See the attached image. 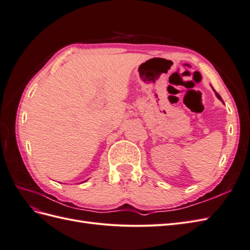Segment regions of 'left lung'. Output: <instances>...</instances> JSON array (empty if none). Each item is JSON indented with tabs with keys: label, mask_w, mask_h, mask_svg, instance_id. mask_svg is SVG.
I'll return each mask as SVG.
<instances>
[{
	"label": "left lung",
	"mask_w": 250,
	"mask_h": 250,
	"mask_svg": "<svg viewBox=\"0 0 250 250\" xmlns=\"http://www.w3.org/2000/svg\"><path fill=\"white\" fill-rule=\"evenodd\" d=\"M216 96H217V97H218V99H220V100H221V101H222V98H221V97H220V95H219V94H218V93H216Z\"/></svg>",
	"instance_id": "1"
}]
</instances>
